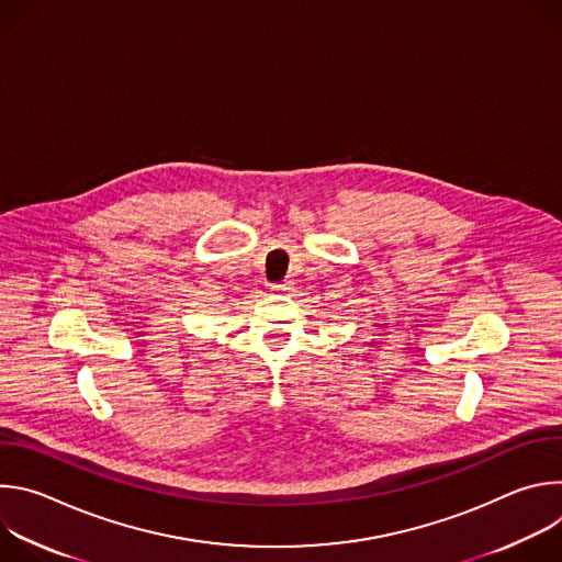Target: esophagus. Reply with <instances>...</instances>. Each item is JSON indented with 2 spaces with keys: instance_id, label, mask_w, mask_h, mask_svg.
Segmentation results:
<instances>
[{
  "instance_id": "1",
  "label": "esophagus",
  "mask_w": 562,
  "mask_h": 562,
  "mask_svg": "<svg viewBox=\"0 0 562 562\" xmlns=\"http://www.w3.org/2000/svg\"><path fill=\"white\" fill-rule=\"evenodd\" d=\"M293 289V282L291 280H284V282H280V284H271V291H276V293H286V291H291Z\"/></svg>"
}]
</instances>
